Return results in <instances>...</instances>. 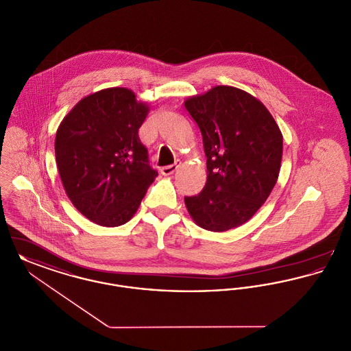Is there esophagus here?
Instances as JSON below:
<instances>
[{
	"instance_id": "34e87169",
	"label": "esophagus",
	"mask_w": 351,
	"mask_h": 351,
	"mask_svg": "<svg viewBox=\"0 0 351 351\" xmlns=\"http://www.w3.org/2000/svg\"><path fill=\"white\" fill-rule=\"evenodd\" d=\"M180 166V162H175L173 165H169V166H165V167L160 168V173L168 176V175H172L178 168Z\"/></svg>"
}]
</instances>
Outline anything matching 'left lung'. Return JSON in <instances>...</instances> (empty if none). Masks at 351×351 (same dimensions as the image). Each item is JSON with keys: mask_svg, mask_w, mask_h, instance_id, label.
Segmentation results:
<instances>
[{"mask_svg": "<svg viewBox=\"0 0 351 351\" xmlns=\"http://www.w3.org/2000/svg\"><path fill=\"white\" fill-rule=\"evenodd\" d=\"M197 123L208 179L199 195L184 197L193 221L226 232L249 221L275 186L283 135L266 106L247 92L219 85L185 101Z\"/></svg>", "mask_w": 351, "mask_h": 351, "instance_id": "left-lung-1", "label": "left lung"}]
</instances>
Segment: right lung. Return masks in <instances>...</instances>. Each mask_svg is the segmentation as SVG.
<instances>
[{"instance_id":"1","label":"right lung","mask_w":351,"mask_h":351,"mask_svg":"<svg viewBox=\"0 0 351 351\" xmlns=\"http://www.w3.org/2000/svg\"><path fill=\"white\" fill-rule=\"evenodd\" d=\"M147 113L132 90L109 88L79 101L56 132L55 158L66 193L97 225L126 223L158 176L138 135Z\"/></svg>"}]
</instances>
